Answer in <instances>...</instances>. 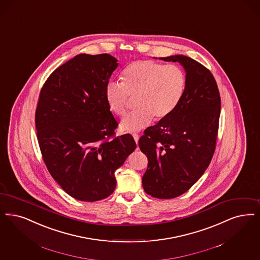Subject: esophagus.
I'll return each mask as SVG.
<instances>
[{"instance_id": "1", "label": "esophagus", "mask_w": 260, "mask_h": 260, "mask_svg": "<svg viewBox=\"0 0 260 260\" xmlns=\"http://www.w3.org/2000/svg\"><path fill=\"white\" fill-rule=\"evenodd\" d=\"M133 136H134V139H135L136 145L138 146V140H139V135H136V134H134V135H133Z\"/></svg>"}]
</instances>
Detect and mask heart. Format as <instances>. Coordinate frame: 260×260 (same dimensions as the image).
Returning <instances> with one entry per match:
<instances>
[{
  "mask_svg": "<svg viewBox=\"0 0 260 260\" xmlns=\"http://www.w3.org/2000/svg\"><path fill=\"white\" fill-rule=\"evenodd\" d=\"M122 83L109 82L104 98L111 112L123 116L129 96L135 98L134 112L125 115L120 129L139 132L154 119L161 120L171 114L180 104L186 90V74L176 64H165L152 60L129 63L122 73Z\"/></svg>",
  "mask_w": 260,
  "mask_h": 260,
  "instance_id": "obj_1",
  "label": "heart"
}]
</instances>
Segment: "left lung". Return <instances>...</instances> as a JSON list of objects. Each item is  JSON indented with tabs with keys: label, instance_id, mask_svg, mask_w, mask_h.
<instances>
[{
	"label": "left lung",
	"instance_id": "1",
	"mask_svg": "<svg viewBox=\"0 0 260 260\" xmlns=\"http://www.w3.org/2000/svg\"><path fill=\"white\" fill-rule=\"evenodd\" d=\"M186 73V90L176 109L146 128L138 141L148 157L142 177L146 193L170 199L185 193L209 167L216 148L220 96L213 74L196 60L174 55Z\"/></svg>",
	"mask_w": 260,
	"mask_h": 260
}]
</instances>
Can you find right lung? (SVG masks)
I'll return each instance as SVG.
<instances>
[{"label":"right lung","instance_id":"obj_1","mask_svg":"<svg viewBox=\"0 0 260 260\" xmlns=\"http://www.w3.org/2000/svg\"><path fill=\"white\" fill-rule=\"evenodd\" d=\"M109 54H79L53 72L43 85L36 128L43 160L72 198L93 202L116 187L114 172L136 148L118 126L104 98L118 67Z\"/></svg>","mask_w":260,"mask_h":260}]
</instances>
